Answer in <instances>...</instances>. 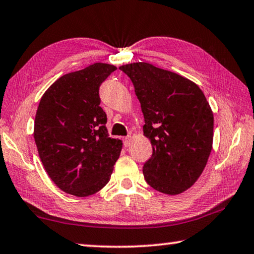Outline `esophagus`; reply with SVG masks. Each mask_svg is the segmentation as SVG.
I'll return each mask as SVG.
<instances>
[{
  "instance_id": "34e87169",
  "label": "esophagus",
  "mask_w": 254,
  "mask_h": 254,
  "mask_svg": "<svg viewBox=\"0 0 254 254\" xmlns=\"http://www.w3.org/2000/svg\"><path fill=\"white\" fill-rule=\"evenodd\" d=\"M130 141H131V136H126V137L124 138V145L126 146V148H128V146H129V144H130Z\"/></svg>"
}]
</instances>
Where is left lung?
Listing matches in <instances>:
<instances>
[{
  "instance_id": "left-lung-1",
  "label": "left lung",
  "mask_w": 254,
  "mask_h": 254,
  "mask_svg": "<svg viewBox=\"0 0 254 254\" xmlns=\"http://www.w3.org/2000/svg\"><path fill=\"white\" fill-rule=\"evenodd\" d=\"M134 84L152 156L143 166L146 183L179 194L199 179L213 145L214 117L203 90L178 73L137 62L119 67Z\"/></svg>"
}]
</instances>
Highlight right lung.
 <instances>
[{"label": "right lung", "mask_w": 254, "mask_h": 254, "mask_svg": "<svg viewBox=\"0 0 254 254\" xmlns=\"http://www.w3.org/2000/svg\"><path fill=\"white\" fill-rule=\"evenodd\" d=\"M95 63L67 73L46 90L34 120V139L43 167L64 192L96 193L108 185L123 141L109 137L98 88L116 71Z\"/></svg>", "instance_id": "right-lung-1"}]
</instances>
